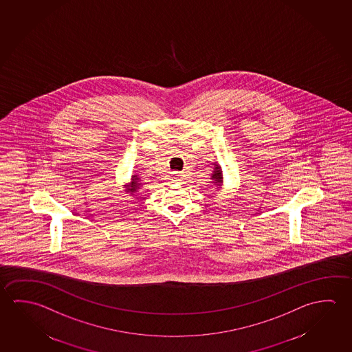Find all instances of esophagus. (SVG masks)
Segmentation results:
<instances>
[{
	"label": "esophagus",
	"instance_id": "esophagus-1",
	"mask_svg": "<svg viewBox=\"0 0 352 352\" xmlns=\"http://www.w3.org/2000/svg\"><path fill=\"white\" fill-rule=\"evenodd\" d=\"M182 177H183V174H182V173L177 174V179H178V180H182Z\"/></svg>",
	"mask_w": 352,
	"mask_h": 352
}]
</instances>
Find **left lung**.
Masks as SVG:
<instances>
[{"label": "left lung", "mask_w": 352, "mask_h": 352, "mask_svg": "<svg viewBox=\"0 0 352 352\" xmlns=\"http://www.w3.org/2000/svg\"><path fill=\"white\" fill-rule=\"evenodd\" d=\"M211 180L213 182V185L221 189L223 185V174H222V169L219 167V164L214 163V168H213L212 174H211Z\"/></svg>", "instance_id": "obj_1"}]
</instances>
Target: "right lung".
<instances>
[{"mask_svg":"<svg viewBox=\"0 0 352 352\" xmlns=\"http://www.w3.org/2000/svg\"><path fill=\"white\" fill-rule=\"evenodd\" d=\"M125 188V192H130V195L135 196L138 194V191L141 189L142 183H141V179L138 177L136 174H133L131 177V182L129 184L122 185Z\"/></svg>","mask_w":352,"mask_h":352,"instance_id":"right-lung-1","label":"right lung"}]
</instances>
